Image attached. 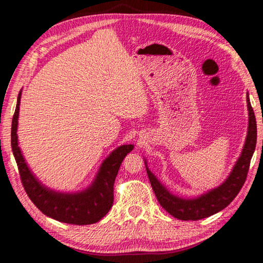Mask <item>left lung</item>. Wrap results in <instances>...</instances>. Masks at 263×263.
<instances>
[{
    "label": "left lung",
    "instance_id": "obj_1",
    "mask_svg": "<svg viewBox=\"0 0 263 263\" xmlns=\"http://www.w3.org/2000/svg\"><path fill=\"white\" fill-rule=\"evenodd\" d=\"M247 106H248V131L246 141H245L242 152L240 154L238 161L229 175L228 179L222 184L217 188L208 191L197 198L185 199L177 197V196L169 193L166 186L154 176L152 172L147 167V162L145 160L146 171L152 185V189L157 196L158 201L164 210L169 215L181 220H199L203 218L215 215L221 211L233 201L235 196L239 194L240 189L246 181L247 173L249 169V163L255 151L256 146V121L255 115L249 102L247 95Z\"/></svg>",
    "mask_w": 263,
    "mask_h": 263
}]
</instances>
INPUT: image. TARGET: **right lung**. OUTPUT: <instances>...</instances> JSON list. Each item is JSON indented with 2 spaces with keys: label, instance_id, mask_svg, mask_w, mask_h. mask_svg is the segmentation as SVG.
<instances>
[{
  "label": "right lung",
  "instance_id": "add662e5",
  "mask_svg": "<svg viewBox=\"0 0 263 263\" xmlns=\"http://www.w3.org/2000/svg\"><path fill=\"white\" fill-rule=\"evenodd\" d=\"M20 91L16 110L11 124V148L18 166L21 181L29 198L44 215L58 221L73 225L95 224L101 220L112 206L114 183L119 167L133 145H122L116 148L103 162L94 182L86 190L80 193H58L43 185L31 173L18 146L17 125L21 103Z\"/></svg>",
  "mask_w": 263,
  "mask_h": 263
}]
</instances>
